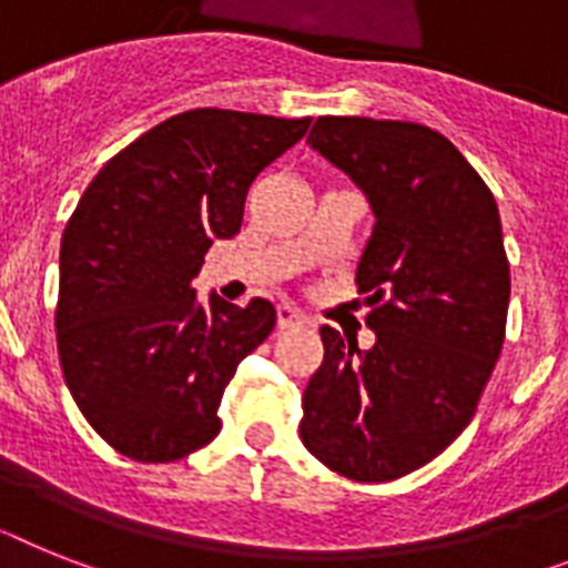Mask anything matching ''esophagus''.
Masks as SVG:
<instances>
[{
	"instance_id": "34e87169",
	"label": "esophagus",
	"mask_w": 568,
	"mask_h": 568,
	"mask_svg": "<svg viewBox=\"0 0 568 568\" xmlns=\"http://www.w3.org/2000/svg\"><path fill=\"white\" fill-rule=\"evenodd\" d=\"M276 326H280V328L308 326V317L303 312H297L294 306H288V303H283V306L276 308Z\"/></svg>"
}]
</instances>
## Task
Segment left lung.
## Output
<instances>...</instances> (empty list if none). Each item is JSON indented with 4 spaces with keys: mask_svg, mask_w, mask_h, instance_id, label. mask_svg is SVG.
Returning a JSON list of instances; mask_svg holds the SVG:
<instances>
[{
    "mask_svg": "<svg viewBox=\"0 0 568 568\" xmlns=\"http://www.w3.org/2000/svg\"><path fill=\"white\" fill-rule=\"evenodd\" d=\"M308 144L375 213L355 271L375 343L321 328L300 438L346 479L389 483L468 427L497 366L511 297L503 222L488 184L430 126L326 114Z\"/></svg>",
    "mask_w": 568,
    "mask_h": 568,
    "instance_id": "left-lung-1",
    "label": "left lung"
}]
</instances>
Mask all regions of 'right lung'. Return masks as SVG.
I'll list each match as a JSON object with an SVG mask.
<instances>
[{
	"label": "right lung",
	"instance_id": "right-lung-1",
	"mask_svg": "<svg viewBox=\"0 0 568 568\" xmlns=\"http://www.w3.org/2000/svg\"><path fill=\"white\" fill-rule=\"evenodd\" d=\"M233 109H190L103 164L60 242L57 349L85 422L118 454L175 462L222 430L219 404L276 308H245L193 280L216 240L242 227L251 181L306 135Z\"/></svg>",
	"mask_w": 568,
	"mask_h": 568
}]
</instances>
